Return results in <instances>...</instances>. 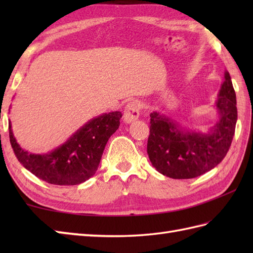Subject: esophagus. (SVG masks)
<instances>
[{
  "label": "esophagus",
  "instance_id": "obj_1",
  "mask_svg": "<svg viewBox=\"0 0 253 253\" xmlns=\"http://www.w3.org/2000/svg\"><path fill=\"white\" fill-rule=\"evenodd\" d=\"M139 109L140 106L137 103V102H130L128 103L125 107V111H124V122L127 124H130L132 122H135L136 120H138L139 117Z\"/></svg>",
  "mask_w": 253,
  "mask_h": 253
}]
</instances>
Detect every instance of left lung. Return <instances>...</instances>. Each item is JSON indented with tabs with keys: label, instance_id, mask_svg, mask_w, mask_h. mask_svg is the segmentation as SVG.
<instances>
[{
	"label": "left lung",
	"instance_id": "obj_1",
	"mask_svg": "<svg viewBox=\"0 0 253 253\" xmlns=\"http://www.w3.org/2000/svg\"><path fill=\"white\" fill-rule=\"evenodd\" d=\"M236 104L232 79L225 71L214 104L217 121L207 131L186 128L163 113H151L147 151L153 168L174 179L195 178L215 168L232 144L237 122Z\"/></svg>",
	"mask_w": 253,
	"mask_h": 253
}]
</instances>
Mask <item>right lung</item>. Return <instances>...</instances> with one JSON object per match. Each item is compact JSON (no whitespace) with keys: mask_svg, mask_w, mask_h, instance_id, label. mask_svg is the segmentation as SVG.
Listing matches in <instances>:
<instances>
[{"mask_svg":"<svg viewBox=\"0 0 253 253\" xmlns=\"http://www.w3.org/2000/svg\"><path fill=\"white\" fill-rule=\"evenodd\" d=\"M121 117L122 113L116 111L91 118L61 146L43 154L21 148L8 120L9 141L16 158L38 178L52 185H79L95 174L106 142L120 127Z\"/></svg>","mask_w":253,"mask_h":253,"instance_id":"1","label":"right lung"}]
</instances>
